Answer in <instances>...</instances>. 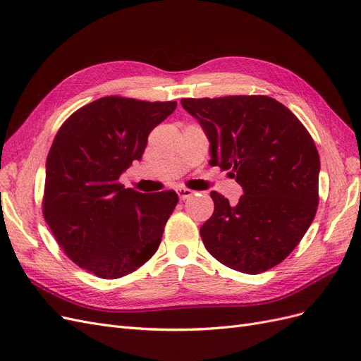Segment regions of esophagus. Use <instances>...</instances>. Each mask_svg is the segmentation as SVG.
<instances>
[{
	"instance_id": "obj_1",
	"label": "esophagus",
	"mask_w": 361,
	"mask_h": 361,
	"mask_svg": "<svg viewBox=\"0 0 361 361\" xmlns=\"http://www.w3.org/2000/svg\"><path fill=\"white\" fill-rule=\"evenodd\" d=\"M192 194H194V191H192V190H188V188H179V190H178V195H179L180 200L190 199Z\"/></svg>"
}]
</instances>
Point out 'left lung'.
I'll return each mask as SVG.
<instances>
[{
  "label": "left lung",
  "instance_id": "1",
  "mask_svg": "<svg viewBox=\"0 0 361 361\" xmlns=\"http://www.w3.org/2000/svg\"><path fill=\"white\" fill-rule=\"evenodd\" d=\"M211 143L212 167L228 170L244 194L238 204L211 192L202 227L206 250L223 265L260 274L285 260L310 227L319 194V154L309 130L264 94L182 99Z\"/></svg>",
  "mask_w": 361,
  "mask_h": 361
}]
</instances>
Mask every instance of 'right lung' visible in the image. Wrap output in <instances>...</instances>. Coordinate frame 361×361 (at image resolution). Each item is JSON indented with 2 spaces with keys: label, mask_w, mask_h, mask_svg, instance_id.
I'll return each mask as SVG.
<instances>
[{
  "label": "right lung",
  "mask_w": 361,
  "mask_h": 361,
  "mask_svg": "<svg viewBox=\"0 0 361 361\" xmlns=\"http://www.w3.org/2000/svg\"><path fill=\"white\" fill-rule=\"evenodd\" d=\"M176 105L105 96L60 126L47 158L42 209L56 241L80 268L118 279L155 255L178 194H143L118 179L141 159L150 130Z\"/></svg>",
  "instance_id": "obj_1"
}]
</instances>
